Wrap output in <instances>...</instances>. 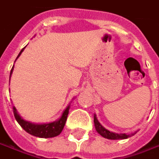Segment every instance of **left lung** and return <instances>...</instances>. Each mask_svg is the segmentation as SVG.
Instances as JSON below:
<instances>
[{
	"label": "left lung",
	"instance_id": "8db88e82",
	"mask_svg": "<svg viewBox=\"0 0 159 159\" xmlns=\"http://www.w3.org/2000/svg\"><path fill=\"white\" fill-rule=\"evenodd\" d=\"M93 122H94V126H95V129L96 131L102 136V137L107 138V139H111V140H118V139H126L128 137H130L134 136L137 131L131 133V134H117V133H114V132H110L107 130V129H105L102 126V124L99 122L97 120L96 116L94 115L93 116Z\"/></svg>",
	"mask_w": 159,
	"mask_h": 159
}]
</instances>
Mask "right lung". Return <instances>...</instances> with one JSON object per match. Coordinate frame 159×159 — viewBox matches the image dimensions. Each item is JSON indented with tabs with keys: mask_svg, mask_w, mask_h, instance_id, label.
Listing matches in <instances>:
<instances>
[{
	"mask_svg": "<svg viewBox=\"0 0 159 159\" xmlns=\"http://www.w3.org/2000/svg\"><path fill=\"white\" fill-rule=\"evenodd\" d=\"M24 48L22 49V51L18 54L17 57H19V56L22 54ZM17 57H16V59H17ZM12 72L13 67L11 69V72H10V76H11ZM69 109H70V105H68V107L64 110L61 117L55 122L43 123V124H36V123H32V122L23 120L22 117L19 116L16 108L13 107V112H14L15 118L22 129L34 137H42V138H50V137H57L62 132L64 126H65L68 114H69Z\"/></svg>",
	"mask_w": 159,
	"mask_h": 159,
	"instance_id": "right-lung-1",
	"label": "right lung"
}]
</instances>
